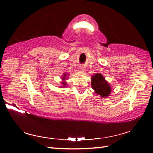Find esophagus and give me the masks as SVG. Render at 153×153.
I'll return each mask as SVG.
<instances>
[{"label": "esophagus", "mask_w": 153, "mask_h": 153, "mask_svg": "<svg viewBox=\"0 0 153 153\" xmlns=\"http://www.w3.org/2000/svg\"><path fill=\"white\" fill-rule=\"evenodd\" d=\"M80 69H81V70L83 71H85V70L86 69V65H81L80 66Z\"/></svg>", "instance_id": "esophagus-1"}]
</instances>
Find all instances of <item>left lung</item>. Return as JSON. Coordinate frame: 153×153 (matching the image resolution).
Wrapping results in <instances>:
<instances>
[{
  "label": "left lung",
  "instance_id": "1",
  "mask_svg": "<svg viewBox=\"0 0 153 153\" xmlns=\"http://www.w3.org/2000/svg\"><path fill=\"white\" fill-rule=\"evenodd\" d=\"M91 79L92 88L94 89L95 93L100 95L102 98H106L109 96L111 92V86L101 74H95L94 76H92Z\"/></svg>",
  "mask_w": 153,
  "mask_h": 153
}]
</instances>
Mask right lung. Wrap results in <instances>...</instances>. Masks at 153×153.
Masks as SVG:
<instances>
[{
    "label": "right lung",
    "mask_w": 153,
    "mask_h": 153,
    "mask_svg": "<svg viewBox=\"0 0 153 153\" xmlns=\"http://www.w3.org/2000/svg\"><path fill=\"white\" fill-rule=\"evenodd\" d=\"M67 79V74H63V77H62V80H63V82H62L61 83H62V84H63V86H62V87H65V86H66V84L67 83L65 82V79Z\"/></svg>",
    "instance_id": "right-lung-1"
}]
</instances>
